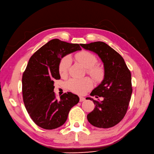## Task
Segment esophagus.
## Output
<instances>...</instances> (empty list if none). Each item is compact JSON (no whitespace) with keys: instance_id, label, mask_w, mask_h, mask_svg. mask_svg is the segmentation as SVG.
<instances>
[{"instance_id":"34e87169","label":"esophagus","mask_w":154,"mask_h":154,"mask_svg":"<svg viewBox=\"0 0 154 154\" xmlns=\"http://www.w3.org/2000/svg\"><path fill=\"white\" fill-rule=\"evenodd\" d=\"M85 100V98L84 97H80V102H83V101H84Z\"/></svg>"}]
</instances>
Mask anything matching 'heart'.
Returning a JSON list of instances; mask_svg holds the SVG:
<instances>
[{
    "mask_svg": "<svg viewBox=\"0 0 154 154\" xmlns=\"http://www.w3.org/2000/svg\"><path fill=\"white\" fill-rule=\"evenodd\" d=\"M78 61L83 65L86 69H91L97 63L95 56L88 51H82L76 55ZM72 63V58L70 55H66L63 57L59 63V70L62 76L67 74L69 66ZM92 72H95L94 70ZM66 88L70 91L77 94H83L92 88L93 82L89 78H85L84 79H70L66 83Z\"/></svg>",
    "mask_w": 154,
    "mask_h": 154,
    "instance_id": "heart-1",
    "label": "heart"
}]
</instances>
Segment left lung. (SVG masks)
<instances>
[{
    "mask_svg": "<svg viewBox=\"0 0 154 154\" xmlns=\"http://www.w3.org/2000/svg\"><path fill=\"white\" fill-rule=\"evenodd\" d=\"M80 45L98 55L104 70L103 80L90 94L103 97L104 100L99 102L91 97L86 98L95 104L93 110L87 116L88 120L99 128L114 127L124 118L129 106L133 91L130 70L122 56L106 43L95 42Z\"/></svg>",
    "mask_w": 154,
    "mask_h": 154,
    "instance_id": "obj_1",
    "label": "left lung"
}]
</instances>
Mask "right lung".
I'll use <instances>...</instances> for the list:
<instances>
[{
  "label": "right lung",
  "mask_w": 154,
  "mask_h": 154,
  "mask_svg": "<svg viewBox=\"0 0 154 154\" xmlns=\"http://www.w3.org/2000/svg\"><path fill=\"white\" fill-rule=\"evenodd\" d=\"M81 50L80 44L53 39L34 54L22 77V93L25 106L36 124L45 129L63 125L79 97L71 92L56 98L54 80L61 78L59 65L61 58Z\"/></svg>",
  "instance_id": "add662e5"
}]
</instances>
